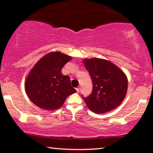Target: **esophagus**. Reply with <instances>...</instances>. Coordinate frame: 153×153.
Wrapping results in <instances>:
<instances>
[{
    "label": "esophagus",
    "mask_w": 153,
    "mask_h": 153,
    "mask_svg": "<svg viewBox=\"0 0 153 153\" xmlns=\"http://www.w3.org/2000/svg\"><path fill=\"white\" fill-rule=\"evenodd\" d=\"M76 91H77V93L79 92V88H76Z\"/></svg>",
    "instance_id": "esophagus-1"
}]
</instances>
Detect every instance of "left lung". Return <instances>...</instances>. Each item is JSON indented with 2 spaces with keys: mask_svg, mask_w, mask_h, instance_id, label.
Instances as JSON below:
<instances>
[{
  "mask_svg": "<svg viewBox=\"0 0 153 153\" xmlns=\"http://www.w3.org/2000/svg\"><path fill=\"white\" fill-rule=\"evenodd\" d=\"M84 65L92 82V91L83 99L90 110L103 113L117 107L126 97L128 79L123 72L111 62L94 58L84 59Z\"/></svg>",
  "mask_w": 153,
  "mask_h": 153,
  "instance_id": "8db88e82",
  "label": "left lung"
}]
</instances>
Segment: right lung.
<instances>
[{"instance_id": "add662e5", "label": "right lung", "mask_w": 153, "mask_h": 153, "mask_svg": "<svg viewBox=\"0 0 153 153\" xmlns=\"http://www.w3.org/2000/svg\"><path fill=\"white\" fill-rule=\"evenodd\" d=\"M71 59L60 52H54L35 65L25 84V91L33 104L44 109L55 110L76 92L71 86L70 77L61 73L63 67Z\"/></svg>"}]
</instances>
